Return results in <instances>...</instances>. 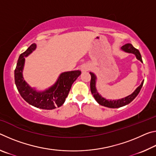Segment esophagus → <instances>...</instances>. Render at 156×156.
Masks as SVG:
<instances>
[{
    "label": "esophagus",
    "instance_id": "obj_1",
    "mask_svg": "<svg viewBox=\"0 0 156 156\" xmlns=\"http://www.w3.org/2000/svg\"><path fill=\"white\" fill-rule=\"evenodd\" d=\"M89 69V67L88 65H84L81 67V71L82 72H87V71H88Z\"/></svg>",
    "mask_w": 156,
    "mask_h": 156
}]
</instances>
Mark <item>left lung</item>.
<instances>
[{
    "label": "left lung",
    "instance_id": "obj_1",
    "mask_svg": "<svg viewBox=\"0 0 156 156\" xmlns=\"http://www.w3.org/2000/svg\"><path fill=\"white\" fill-rule=\"evenodd\" d=\"M121 49L125 52L133 54L136 56V58L142 62L141 54L140 53L139 50L136 49L131 44L127 43L125 44V45H123L122 47H121ZM90 75L91 77V82H90V89H91V94L94 96L95 100H96L98 103L100 104V105H102V106H105L109 108H119L121 107L125 106V105L130 103V102L131 101H133V100L135 99V98L138 96V94H139V92L140 91V89L144 83V80H142L140 85L138 87H137L136 90L134 91L131 95H129V96H126L125 98H123L118 99V100H107L105 99V98L100 96V95L98 94V92L97 91V89L96 88V75H95L94 73H91V72H90Z\"/></svg>",
    "mask_w": 156,
    "mask_h": 156
}]
</instances>
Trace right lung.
<instances>
[{"label": "right lung", "mask_w": 156, "mask_h": 156, "mask_svg": "<svg viewBox=\"0 0 156 156\" xmlns=\"http://www.w3.org/2000/svg\"><path fill=\"white\" fill-rule=\"evenodd\" d=\"M36 48V44L33 43L20 55L14 71L15 84L21 97L30 105L43 109H54L64 103L72 84L81 74V72L76 70L62 73L51 87L43 91H36L26 83L23 76L25 57L29 56Z\"/></svg>", "instance_id": "1"}]
</instances>
